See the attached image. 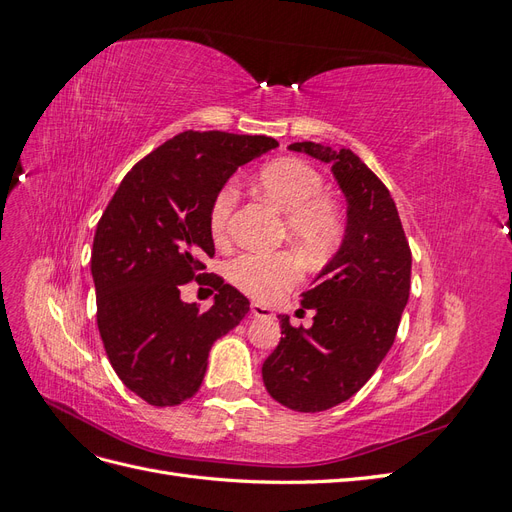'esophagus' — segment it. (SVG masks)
I'll return each instance as SVG.
<instances>
[{
    "label": "esophagus",
    "mask_w": 512,
    "mask_h": 512,
    "mask_svg": "<svg viewBox=\"0 0 512 512\" xmlns=\"http://www.w3.org/2000/svg\"><path fill=\"white\" fill-rule=\"evenodd\" d=\"M250 312H252V316H256V318H275L273 309L267 307V305H260V303H252V305H250Z\"/></svg>",
    "instance_id": "esophagus-1"
}]
</instances>
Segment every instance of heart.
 Here are the masks:
<instances>
[{
    "instance_id": "1",
    "label": "heart",
    "mask_w": 512,
    "mask_h": 512,
    "mask_svg": "<svg viewBox=\"0 0 512 512\" xmlns=\"http://www.w3.org/2000/svg\"><path fill=\"white\" fill-rule=\"evenodd\" d=\"M256 192L286 215V232L305 256L329 254L344 235L342 211L329 196L320 194L322 175L299 158L267 162L254 177ZM237 203L232 185L215 194L209 209V232L215 243L228 239L230 215ZM299 262L288 252L241 254L230 265V280L260 301L282 297L299 280Z\"/></svg>"
}]
</instances>
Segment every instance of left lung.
Returning <instances> with one entry per match:
<instances>
[{
    "label": "left lung",
    "mask_w": 512,
    "mask_h": 512,
    "mask_svg": "<svg viewBox=\"0 0 512 512\" xmlns=\"http://www.w3.org/2000/svg\"><path fill=\"white\" fill-rule=\"evenodd\" d=\"M288 149L331 166L348 205L346 232L301 294L314 324L294 329L280 316L284 337L262 363V380L282 406L322 412L359 391L391 350L410 297L412 254L391 192L356 153L309 141Z\"/></svg>",
    "instance_id": "left-lung-1"
}]
</instances>
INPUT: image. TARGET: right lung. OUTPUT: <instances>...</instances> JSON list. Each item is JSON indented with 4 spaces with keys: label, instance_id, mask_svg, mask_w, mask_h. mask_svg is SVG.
Returning a JSON list of instances; mask_svg holds the SVG:
<instances>
[{
    "label": "right lung",
    "instance_id": "1",
    "mask_svg": "<svg viewBox=\"0 0 512 512\" xmlns=\"http://www.w3.org/2000/svg\"><path fill=\"white\" fill-rule=\"evenodd\" d=\"M275 147L271 136L181 132L132 166L102 213L91 250L100 337L119 380L151 406L194 397L213 342L250 312L237 288L203 273L215 254L209 209L239 166ZM192 279L216 290L207 313L180 301Z\"/></svg>",
    "mask_w": 512,
    "mask_h": 512
}]
</instances>
